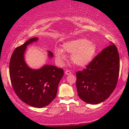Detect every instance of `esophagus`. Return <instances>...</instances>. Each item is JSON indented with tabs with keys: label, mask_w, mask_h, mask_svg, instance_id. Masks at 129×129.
Here are the masks:
<instances>
[{
	"label": "esophagus",
	"mask_w": 129,
	"mask_h": 129,
	"mask_svg": "<svg viewBox=\"0 0 129 129\" xmlns=\"http://www.w3.org/2000/svg\"><path fill=\"white\" fill-rule=\"evenodd\" d=\"M65 74L67 75H70V74H72V72L70 71V70H66V71H65Z\"/></svg>",
	"instance_id": "esophagus-1"
}]
</instances>
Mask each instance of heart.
I'll use <instances>...</instances> for the list:
<instances>
[{"instance_id": "heart-1", "label": "heart", "mask_w": 129, "mask_h": 129, "mask_svg": "<svg viewBox=\"0 0 129 129\" xmlns=\"http://www.w3.org/2000/svg\"><path fill=\"white\" fill-rule=\"evenodd\" d=\"M97 50L94 43L86 39H77L67 42L63 45V49L56 48L54 50L56 59L60 63L66 59L64 52L72 54V63L77 66L83 67L93 60Z\"/></svg>"}]
</instances>
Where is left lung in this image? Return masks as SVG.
Masks as SVG:
<instances>
[{"instance_id":"1","label":"left lung","mask_w":129,"mask_h":129,"mask_svg":"<svg viewBox=\"0 0 129 129\" xmlns=\"http://www.w3.org/2000/svg\"><path fill=\"white\" fill-rule=\"evenodd\" d=\"M119 70V52L116 46L111 43L83 70L76 72L79 98L92 105L105 101L116 88Z\"/></svg>"}]
</instances>
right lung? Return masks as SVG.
I'll use <instances>...</instances> for the list:
<instances>
[{
    "instance_id": "add662e5",
    "label": "right lung",
    "mask_w": 129,
    "mask_h": 129,
    "mask_svg": "<svg viewBox=\"0 0 129 129\" xmlns=\"http://www.w3.org/2000/svg\"><path fill=\"white\" fill-rule=\"evenodd\" d=\"M38 40L33 38L16 47L9 63L10 81L19 98L30 106L42 108L49 105L56 98L58 85L64 75L62 69L46 64L38 70L27 66L24 54L27 46ZM49 57L53 54L49 51Z\"/></svg>"
}]
</instances>
